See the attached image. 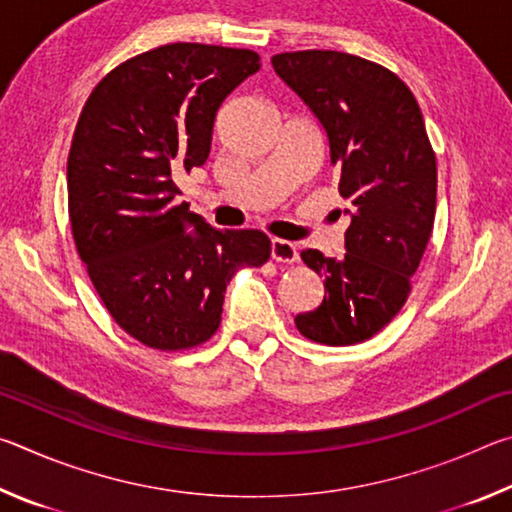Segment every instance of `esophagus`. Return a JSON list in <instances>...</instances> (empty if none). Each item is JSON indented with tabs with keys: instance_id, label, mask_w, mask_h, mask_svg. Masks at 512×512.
<instances>
[{
	"instance_id": "obj_1",
	"label": "esophagus",
	"mask_w": 512,
	"mask_h": 512,
	"mask_svg": "<svg viewBox=\"0 0 512 512\" xmlns=\"http://www.w3.org/2000/svg\"><path fill=\"white\" fill-rule=\"evenodd\" d=\"M271 257L275 262L282 264H293L298 262V248L296 244H291L287 239H273L271 241Z\"/></svg>"
}]
</instances>
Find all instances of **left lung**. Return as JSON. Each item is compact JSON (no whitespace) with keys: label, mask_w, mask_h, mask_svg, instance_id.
Wrapping results in <instances>:
<instances>
[{"label":"left lung","mask_w":512,"mask_h":512,"mask_svg":"<svg viewBox=\"0 0 512 512\" xmlns=\"http://www.w3.org/2000/svg\"><path fill=\"white\" fill-rule=\"evenodd\" d=\"M271 63L325 128L339 194L350 203L345 255L300 253L325 277V298L298 314L296 327L323 345L361 343L411 293L436 216V153L418 101L391 69L329 49L287 51Z\"/></svg>","instance_id":"left-lung-1"}]
</instances>
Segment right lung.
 <instances>
[{
	"label": "right lung",
	"instance_id": "obj_1",
	"mask_svg": "<svg viewBox=\"0 0 512 512\" xmlns=\"http://www.w3.org/2000/svg\"><path fill=\"white\" fill-rule=\"evenodd\" d=\"M259 67L250 49L173 42L112 69L81 110L67 158L74 244L115 323L153 350L210 341L232 275L271 257L262 230L212 228L176 185L205 164L216 110Z\"/></svg>",
	"mask_w": 512,
	"mask_h": 512
}]
</instances>
